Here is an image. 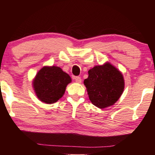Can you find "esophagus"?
<instances>
[{
	"label": "esophagus",
	"mask_w": 155,
	"mask_h": 155,
	"mask_svg": "<svg viewBox=\"0 0 155 155\" xmlns=\"http://www.w3.org/2000/svg\"><path fill=\"white\" fill-rule=\"evenodd\" d=\"M75 80L77 83H81L82 82V79L80 77H76L75 78Z\"/></svg>",
	"instance_id": "1"
}]
</instances>
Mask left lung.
I'll use <instances>...</instances> for the list:
<instances>
[{
  "label": "left lung",
  "instance_id": "8db88e82",
  "mask_svg": "<svg viewBox=\"0 0 155 155\" xmlns=\"http://www.w3.org/2000/svg\"><path fill=\"white\" fill-rule=\"evenodd\" d=\"M84 80L89 99L99 109L111 107L124 92L125 81L121 72L109 62L89 70Z\"/></svg>",
  "mask_w": 155,
  "mask_h": 155
}]
</instances>
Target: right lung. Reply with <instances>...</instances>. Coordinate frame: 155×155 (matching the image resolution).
Wrapping results in <instances>:
<instances>
[{"label":"right lung","instance_id":"add662e5","mask_svg":"<svg viewBox=\"0 0 155 155\" xmlns=\"http://www.w3.org/2000/svg\"><path fill=\"white\" fill-rule=\"evenodd\" d=\"M72 82L71 78L60 67L44 66L32 81L35 94L45 104H54L63 96L66 87Z\"/></svg>","mask_w":155,"mask_h":155}]
</instances>
